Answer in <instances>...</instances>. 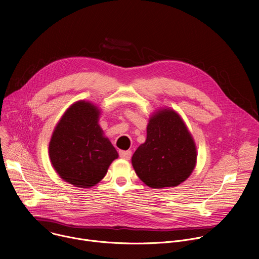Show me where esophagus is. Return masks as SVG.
Returning a JSON list of instances; mask_svg holds the SVG:
<instances>
[{"instance_id":"1","label":"esophagus","mask_w":259,"mask_h":259,"mask_svg":"<svg viewBox=\"0 0 259 259\" xmlns=\"http://www.w3.org/2000/svg\"><path fill=\"white\" fill-rule=\"evenodd\" d=\"M119 155L124 160H130L132 153H131V151H119Z\"/></svg>"}]
</instances>
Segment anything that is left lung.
Listing matches in <instances>:
<instances>
[{
    "label": "left lung",
    "mask_w": 259,
    "mask_h": 259,
    "mask_svg": "<svg viewBox=\"0 0 259 259\" xmlns=\"http://www.w3.org/2000/svg\"><path fill=\"white\" fill-rule=\"evenodd\" d=\"M132 166L147 187H177L197 163V147L188 127L173 109L155 113L146 127L145 142L132 156Z\"/></svg>",
    "instance_id": "left-lung-1"
}]
</instances>
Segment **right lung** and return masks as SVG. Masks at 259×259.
I'll list each match as a JSON object with an SVG mask.
<instances>
[{"instance_id": "right-lung-1", "label": "right lung", "mask_w": 259, "mask_h": 259, "mask_svg": "<svg viewBox=\"0 0 259 259\" xmlns=\"http://www.w3.org/2000/svg\"><path fill=\"white\" fill-rule=\"evenodd\" d=\"M100 109L88 101L71 104L56 125L49 156L58 175L77 188H91L119 157L98 125Z\"/></svg>"}]
</instances>
